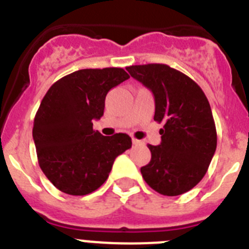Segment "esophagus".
Instances as JSON below:
<instances>
[{
    "instance_id": "1",
    "label": "esophagus",
    "mask_w": 249,
    "mask_h": 249,
    "mask_svg": "<svg viewBox=\"0 0 249 249\" xmlns=\"http://www.w3.org/2000/svg\"><path fill=\"white\" fill-rule=\"evenodd\" d=\"M132 143L133 144H142V142L138 140H136V138H132Z\"/></svg>"
}]
</instances>
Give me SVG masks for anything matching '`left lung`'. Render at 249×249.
Returning <instances> with one entry per match:
<instances>
[{
	"mask_svg": "<svg viewBox=\"0 0 249 249\" xmlns=\"http://www.w3.org/2000/svg\"><path fill=\"white\" fill-rule=\"evenodd\" d=\"M127 71L153 93V120L164 122L160 143L148 144L152 157L141 168L142 177L163 196L188 192L204 177L217 147L206 94L190 77L167 65L129 66Z\"/></svg>",
	"mask_w": 249,
	"mask_h": 249,
	"instance_id": "1",
	"label": "left lung"
}]
</instances>
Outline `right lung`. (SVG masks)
Instances as JSON below:
<instances>
[{
  "mask_svg": "<svg viewBox=\"0 0 249 249\" xmlns=\"http://www.w3.org/2000/svg\"><path fill=\"white\" fill-rule=\"evenodd\" d=\"M128 78L123 68H87L62 77L45 94L32 136L39 167L61 192L92 193L108 178L116 157L131 148L126 133L93 131L108 91Z\"/></svg>",
  "mask_w": 249,
  "mask_h": 249,
  "instance_id": "right-lung-1",
  "label": "right lung"
}]
</instances>
